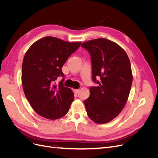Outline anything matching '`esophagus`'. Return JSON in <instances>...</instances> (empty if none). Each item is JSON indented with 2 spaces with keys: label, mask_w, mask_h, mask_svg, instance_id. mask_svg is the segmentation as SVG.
Segmentation results:
<instances>
[{
  "label": "esophagus",
  "mask_w": 158,
  "mask_h": 158,
  "mask_svg": "<svg viewBox=\"0 0 158 158\" xmlns=\"http://www.w3.org/2000/svg\"><path fill=\"white\" fill-rule=\"evenodd\" d=\"M73 92L75 94H77L79 92H80V89H73Z\"/></svg>",
  "instance_id": "1"
}]
</instances>
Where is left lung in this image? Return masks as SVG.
Wrapping results in <instances>:
<instances>
[{"mask_svg":"<svg viewBox=\"0 0 158 158\" xmlns=\"http://www.w3.org/2000/svg\"><path fill=\"white\" fill-rule=\"evenodd\" d=\"M81 46L89 52L92 80L98 84L90 87L89 96L84 101L87 114L95 123H109L121 112L130 94V60L118 44L104 38L88 41Z\"/></svg>","mask_w":158,"mask_h":158,"instance_id":"obj_1","label":"left lung"}]
</instances>
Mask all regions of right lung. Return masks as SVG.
<instances>
[{"instance_id": "1", "label": "right lung", "mask_w": 158, "mask_h": 158, "mask_svg": "<svg viewBox=\"0 0 158 158\" xmlns=\"http://www.w3.org/2000/svg\"><path fill=\"white\" fill-rule=\"evenodd\" d=\"M81 44L48 36L35 41L26 52L22 66V86L31 106L40 116L54 120L68 113L74 96L71 89L64 86L61 69ZM59 76L64 78L55 85Z\"/></svg>"}]
</instances>
